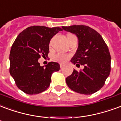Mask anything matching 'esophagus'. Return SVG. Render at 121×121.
Instances as JSON below:
<instances>
[{
  "mask_svg": "<svg viewBox=\"0 0 121 121\" xmlns=\"http://www.w3.org/2000/svg\"><path fill=\"white\" fill-rule=\"evenodd\" d=\"M65 66V65L64 64H63V63H60V68L61 69H62V68H63V67Z\"/></svg>",
  "mask_w": 121,
  "mask_h": 121,
  "instance_id": "esophagus-1",
  "label": "esophagus"
}]
</instances>
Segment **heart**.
I'll return each mask as SVG.
<instances>
[{
    "mask_svg": "<svg viewBox=\"0 0 121 121\" xmlns=\"http://www.w3.org/2000/svg\"><path fill=\"white\" fill-rule=\"evenodd\" d=\"M55 59L58 61L60 62H65L66 61L68 60V59L69 58V56L67 54L62 53H58L55 56Z\"/></svg>",
    "mask_w": 121,
    "mask_h": 121,
    "instance_id": "b5f03b06",
    "label": "heart"
}]
</instances>
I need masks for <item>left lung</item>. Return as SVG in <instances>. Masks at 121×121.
<instances>
[{
	"label": "left lung",
	"instance_id": "8db88e82",
	"mask_svg": "<svg viewBox=\"0 0 121 121\" xmlns=\"http://www.w3.org/2000/svg\"><path fill=\"white\" fill-rule=\"evenodd\" d=\"M62 29L78 38V48L70 61L85 67L79 72L74 69L66 83L76 92L92 94L103 86L110 75L111 56L108 46L100 34L90 27L74 25Z\"/></svg>",
	"mask_w": 121,
	"mask_h": 121
}]
</instances>
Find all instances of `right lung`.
<instances>
[{
  "label": "right lung",
  "mask_w": 121,
  "mask_h": 121,
  "mask_svg": "<svg viewBox=\"0 0 121 121\" xmlns=\"http://www.w3.org/2000/svg\"><path fill=\"white\" fill-rule=\"evenodd\" d=\"M62 29L40 26L29 27L20 33L12 45L9 54V72L19 89L27 94H37L46 90L51 75L60 69L59 63L49 62L40 66L38 59L49 52L51 38Z\"/></svg>",
  "instance_id": "obj_1"
}]
</instances>
